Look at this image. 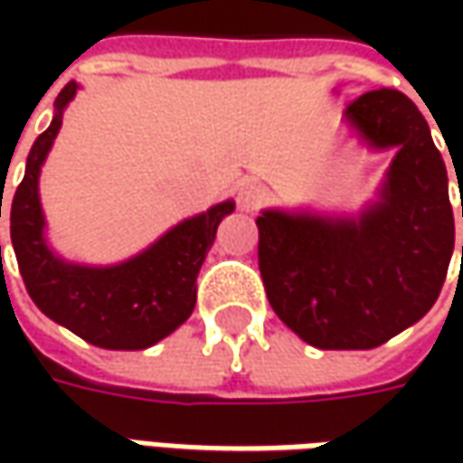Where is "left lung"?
<instances>
[{
  "mask_svg": "<svg viewBox=\"0 0 463 463\" xmlns=\"http://www.w3.org/2000/svg\"><path fill=\"white\" fill-rule=\"evenodd\" d=\"M77 90L80 84L69 81L59 92L51 126L27 154L25 177L12 198L9 237L27 294L48 319L71 329L90 345L141 350L165 340L193 314L195 278L216 240L219 223L234 211V201L187 216L162 232L149 247L110 265L63 258L48 241L41 169Z\"/></svg>",
  "mask_w": 463,
  "mask_h": 463,
  "instance_id": "obj_1",
  "label": "left lung"
}]
</instances>
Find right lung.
I'll list each match as a JSON object with an SVG mask.
<instances>
[{
  "mask_svg": "<svg viewBox=\"0 0 463 463\" xmlns=\"http://www.w3.org/2000/svg\"><path fill=\"white\" fill-rule=\"evenodd\" d=\"M368 149H394L376 201L355 216L268 208L260 273L276 314L322 350H368L433 307L454 255L449 175L425 118L394 90L345 110ZM463 216V211H461Z\"/></svg>",
  "mask_w": 463,
  "mask_h": 463,
  "instance_id": "add662e5",
  "label": "right lung"
}]
</instances>
